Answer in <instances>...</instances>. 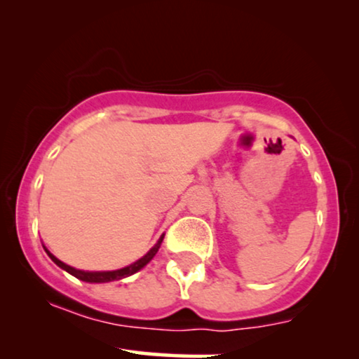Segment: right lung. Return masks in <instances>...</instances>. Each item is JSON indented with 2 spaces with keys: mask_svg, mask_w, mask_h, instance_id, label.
I'll return each instance as SVG.
<instances>
[{
  "mask_svg": "<svg viewBox=\"0 0 359 359\" xmlns=\"http://www.w3.org/2000/svg\"><path fill=\"white\" fill-rule=\"evenodd\" d=\"M163 237H165V233L161 235V237L158 238V242H156L154 247H151L149 252L144 255V257L139 258L137 262H134L132 264H129V266L121 268V269H114V271H83V269H76V268L70 266V264L60 262V259H58L57 257H53V255L48 252L46 247H43V250H46L47 255L50 257V259L57 264V266L65 269L67 273H70L72 276L81 279V281H85V283H111V281H119V279H124L127 276H132L134 273L140 271V269L144 268L147 263H150L151 258L155 257L156 252H158L160 245H161V242H163Z\"/></svg>",
  "mask_w": 359,
  "mask_h": 359,
  "instance_id": "1",
  "label": "right lung"
}]
</instances>
